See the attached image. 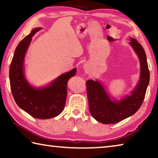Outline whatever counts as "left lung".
<instances>
[{"mask_svg":"<svg viewBox=\"0 0 158 158\" xmlns=\"http://www.w3.org/2000/svg\"><path fill=\"white\" fill-rule=\"evenodd\" d=\"M130 44L139 58L141 68L139 81L132 94L120 101H113L100 82L86 81L90 113L96 121L103 124L116 123L131 116L139 110L145 98L150 80L145 51L137 40L130 38Z\"/></svg>","mask_w":158,"mask_h":158,"instance_id":"1","label":"left lung"}]
</instances>
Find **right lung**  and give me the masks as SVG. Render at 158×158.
<instances>
[{
	"mask_svg": "<svg viewBox=\"0 0 158 158\" xmlns=\"http://www.w3.org/2000/svg\"><path fill=\"white\" fill-rule=\"evenodd\" d=\"M41 29H33L18 44L10 64L9 77L12 95L17 105L31 116L48 119L58 116L63 110L67 84L76 74L77 69L61 74L47 86L35 89L29 84L23 73V60L32 37Z\"/></svg>",
	"mask_w": 158,
	"mask_h": 158,
	"instance_id": "right-lung-1",
	"label": "right lung"
}]
</instances>
